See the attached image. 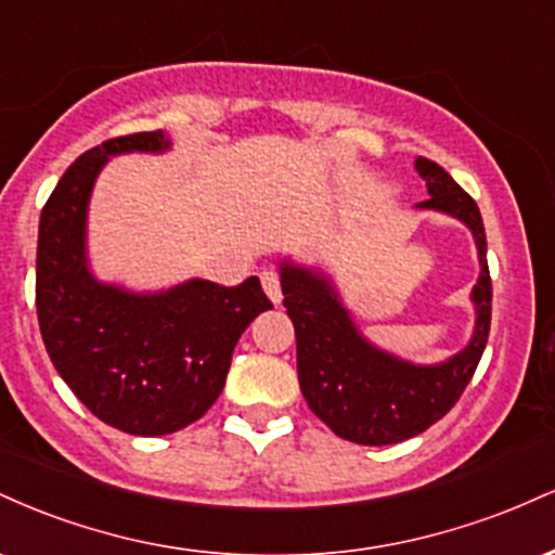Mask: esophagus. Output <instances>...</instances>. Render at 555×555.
Returning <instances> with one entry per match:
<instances>
[{"instance_id": "esophagus-1", "label": "esophagus", "mask_w": 555, "mask_h": 555, "mask_svg": "<svg viewBox=\"0 0 555 555\" xmlns=\"http://www.w3.org/2000/svg\"><path fill=\"white\" fill-rule=\"evenodd\" d=\"M260 282H263V292L269 295L273 305H282V282H279L276 271H263L260 273Z\"/></svg>"}]
</instances>
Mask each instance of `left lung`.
Here are the masks:
<instances>
[{
    "label": "left lung",
    "mask_w": 555,
    "mask_h": 555,
    "mask_svg": "<svg viewBox=\"0 0 555 555\" xmlns=\"http://www.w3.org/2000/svg\"><path fill=\"white\" fill-rule=\"evenodd\" d=\"M415 169L430 195L417 208L449 214L467 224L480 258V279L473 289V339L454 358L438 365L393 358L360 334L326 273L292 260L279 266L284 308L295 323L302 397L336 436L362 446L406 441L438 423L473 380L488 344L493 289L480 208L436 162L420 156Z\"/></svg>",
    "instance_id": "8db88e82"
}]
</instances>
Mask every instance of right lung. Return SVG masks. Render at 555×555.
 Wrapping results in <instances>:
<instances>
[{
    "instance_id": "right-lung-1",
    "label": "right lung",
    "mask_w": 555,
    "mask_h": 555,
    "mask_svg": "<svg viewBox=\"0 0 555 555\" xmlns=\"http://www.w3.org/2000/svg\"><path fill=\"white\" fill-rule=\"evenodd\" d=\"M169 145L156 130L86 151L43 206L36 253L38 326L56 373L101 423L149 438L206 415L242 331L273 308L258 276L237 286L190 279L140 295L88 269L86 219L99 171L109 156L162 154Z\"/></svg>"
}]
</instances>
